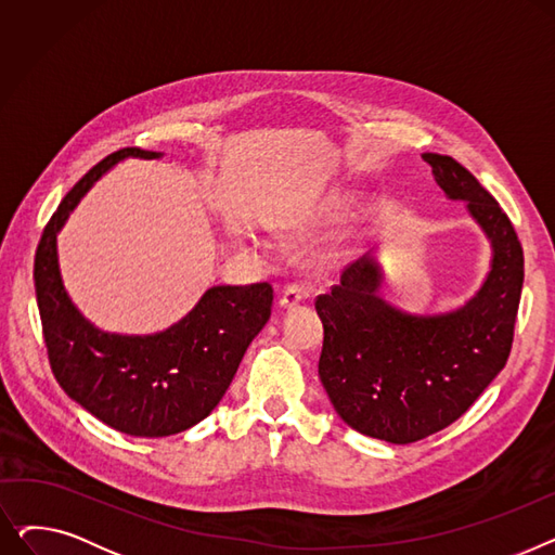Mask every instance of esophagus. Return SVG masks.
I'll list each match as a JSON object with an SVG mask.
<instances>
[{
  "label": "esophagus",
  "instance_id": "34e87169",
  "mask_svg": "<svg viewBox=\"0 0 555 555\" xmlns=\"http://www.w3.org/2000/svg\"><path fill=\"white\" fill-rule=\"evenodd\" d=\"M301 299H304V289L299 285H295V283L287 285L283 289V295H281V308L293 310V308H297L301 304Z\"/></svg>",
  "mask_w": 555,
  "mask_h": 555
}]
</instances>
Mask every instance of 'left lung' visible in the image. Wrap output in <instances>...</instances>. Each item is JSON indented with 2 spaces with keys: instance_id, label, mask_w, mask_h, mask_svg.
Listing matches in <instances>:
<instances>
[{
  "instance_id": "obj_1",
  "label": "left lung",
  "mask_w": 555,
  "mask_h": 555,
  "mask_svg": "<svg viewBox=\"0 0 555 555\" xmlns=\"http://www.w3.org/2000/svg\"><path fill=\"white\" fill-rule=\"evenodd\" d=\"M434 180L492 243L486 283L463 308L412 317L377 297L380 272L364 256L314 308L324 324L319 377L346 425L396 446L452 425L494 380L513 346L524 251L513 222L475 175L448 155L425 153Z\"/></svg>"
}]
</instances>
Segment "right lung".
<instances>
[{
    "label": "right lung",
    "mask_w": 555,
    "mask_h": 555,
    "mask_svg": "<svg viewBox=\"0 0 555 555\" xmlns=\"http://www.w3.org/2000/svg\"><path fill=\"white\" fill-rule=\"evenodd\" d=\"M124 157L159 153L121 149L99 162L65 195L36 249V297L51 371L69 398L105 425L130 436H170L207 418L222 400L249 341L272 314L270 283L216 285L164 333L109 335L69 301L55 258V233L78 199Z\"/></svg>",
    "instance_id": "right-lung-1"
}]
</instances>
